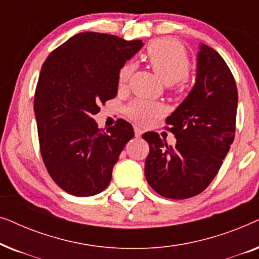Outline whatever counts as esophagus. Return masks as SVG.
Segmentation results:
<instances>
[{
	"label": "esophagus",
	"instance_id": "1",
	"mask_svg": "<svg viewBox=\"0 0 259 259\" xmlns=\"http://www.w3.org/2000/svg\"><path fill=\"white\" fill-rule=\"evenodd\" d=\"M143 130L140 128V127H138V126H134V134H136V137L137 138H140L141 136H143Z\"/></svg>",
	"mask_w": 259,
	"mask_h": 259
}]
</instances>
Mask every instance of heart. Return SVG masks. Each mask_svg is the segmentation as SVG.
<instances>
[{"instance_id": "obj_1", "label": "heart", "mask_w": 259, "mask_h": 259, "mask_svg": "<svg viewBox=\"0 0 259 259\" xmlns=\"http://www.w3.org/2000/svg\"><path fill=\"white\" fill-rule=\"evenodd\" d=\"M146 58L154 73L165 84L184 80L190 70V60L183 45L172 38H160L148 46ZM134 70L133 62H126L119 70L118 83L125 86ZM130 118L140 123H147L161 113V106L154 102L137 99L126 107Z\"/></svg>"}]
</instances>
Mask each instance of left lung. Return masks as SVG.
Instances as JSON below:
<instances>
[{
	"label": "left lung",
	"mask_w": 259,
	"mask_h": 259,
	"mask_svg": "<svg viewBox=\"0 0 259 259\" xmlns=\"http://www.w3.org/2000/svg\"><path fill=\"white\" fill-rule=\"evenodd\" d=\"M237 102L231 70L213 48L201 44L194 86L166 119L176 146H167L155 132L143 136L150 145L145 177L155 192L186 199L210 185L235 139Z\"/></svg>",
	"instance_id": "left-lung-1"
}]
</instances>
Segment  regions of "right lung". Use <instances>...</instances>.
<instances>
[{
	"mask_svg": "<svg viewBox=\"0 0 259 259\" xmlns=\"http://www.w3.org/2000/svg\"><path fill=\"white\" fill-rule=\"evenodd\" d=\"M143 46L141 40L86 31L46 59L34 98L38 141L48 173L67 193L90 197L102 192L134 137L125 120L104 131L93 115L100 112L99 105L116 97L120 68Z\"/></svg>",
	"mask_w": 259,
	"mask_h": 259,
	"instance_id": "add662e5",
	"label": "right lung"
}]
</instances>
